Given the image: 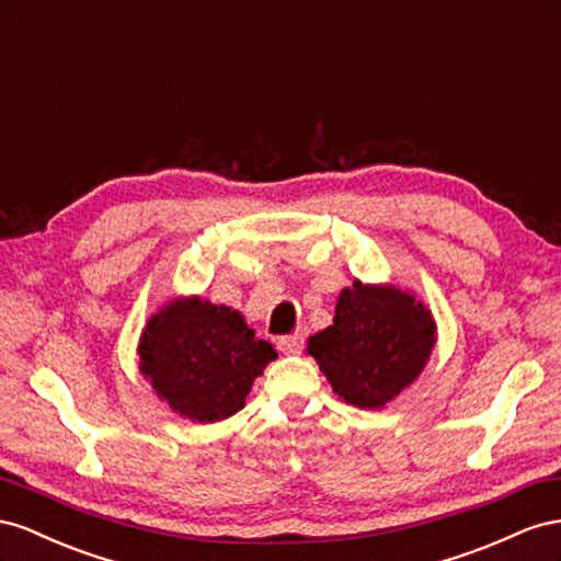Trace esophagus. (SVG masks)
<instances>
[{"label": "esophagus", "instance_id": "esophagus-1", "mask_svg": "<svg viewBox=\"0 0 561 561\" xmlns=\"http://www.w3.org/2000/svg\"><path fill=\"white\" fill-rule=\"evenodd\" d=\"M302 345H306V341H302L300 333L282 335V339H277V347L284 352V355H300Z\"/></svg>", "mask_w": 561, "mask_h": 561}]
</instances>
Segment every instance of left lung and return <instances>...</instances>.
Segmentation results:
<instances>
[{"label":"left lung","instance_id":"8db88e82","mask_svg":"<svg viewBox=\"0 0 561 561\" xmlns=\"http://www.w3.org/2000/svg\"><path fill=\"white\" fill-rule=\"evenodd\" d=\"M437 343L423 300L394 284L355 282L335 300L333 324L308 339V352L345 404L382 409L419 378Z\"/></svg>","mask_w":561,"mask_h":561}]
</instances>
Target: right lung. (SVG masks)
Instances as JSON below:
<instances>
[{
  "label": "right lung",
  "instance_id": "1",
  "mask_svg": "<svg viewBox=\"0 0 561 561\" xmlns=\"http://www.w3.org/2000/svg\"><path fill=\"white\" fill-rule=\"evenodd\" d=\"M138 369L173 413L218 423L244 409L253 380L277 359L242 312L202 296H179L150 314L138 341Z\"/></svg>",
  "mask_w": 561,
  "mask_h": 561
}]
</instances>
